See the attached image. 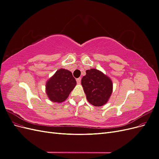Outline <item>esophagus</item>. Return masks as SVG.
Segmentation results:
<instances>
[{
  "instance_id": "1",
  "label": "esophagus",
  "mask_w": 159,
  "mask_h": 159,
  "mask_svg": "<svg viewBox=\"0 0 159 159\" xmlns=\"http://www.w3.org/2000/svg\"><path fill=\"white\" fill-rule=\"evenodd\" d=\"M81 78H77L76 79V81H77V83H78V84H81Z\"/></svg>"
}]
</instances>
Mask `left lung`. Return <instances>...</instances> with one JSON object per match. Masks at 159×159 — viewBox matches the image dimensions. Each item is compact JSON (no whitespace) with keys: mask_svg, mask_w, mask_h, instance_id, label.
I'll return each instance as SVG.
<instances>
[{"mask_svg":"<svg viewBox=\"0 0 159 159\" xmlns=\"http://www.w3.org/2000/svg\"><path fill=\"white\" fill-rule=\"evenodd\" d=\"M81 85L89 103L97 107L108 102L113 91L111 80L96 69L86 71V75L81 79Z\"/></svg>","mask_w":159,"mask_h":159,"instance_id":"1","label":"left lung"}]
</instances>
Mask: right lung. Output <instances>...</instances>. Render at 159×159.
Masks as SVG:
<instances>
[{"mask_svg":"<svg viewBox=\"0 0 159 159\" xmlns=\"http://www.w3.org/2000/svg\"><path fill=\"white\" fill-rule=\"evenodd\" d=\"M76 85V81L71 72L60 69L47 81L46 93L54 102H63L68 98Z\"/></svg>","mask_w":159,"mask_h":159,"instance_id":"1","label":"right lung"}]
</instances>
